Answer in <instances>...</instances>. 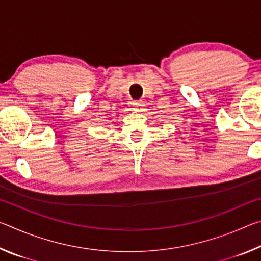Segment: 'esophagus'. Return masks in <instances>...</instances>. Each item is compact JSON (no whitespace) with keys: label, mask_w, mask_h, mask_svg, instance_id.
Instances as JSON below:
<instances>
[{"label":"esophagus","mask_w":261,"mask_h":261,"mask_svg":"<svg viewBox=\"0 0 261 261\" xmlns=\"http://www.w3.org/2000/svg\"><path fill=\"white\" fill-rule=\"evenodd\" d=\"M132 106H134L135 109L140 110L141 108H143L144 102H143V101H134V102H132Z\"/></svg>","instance_id":"obj_1"}]
</instances>
